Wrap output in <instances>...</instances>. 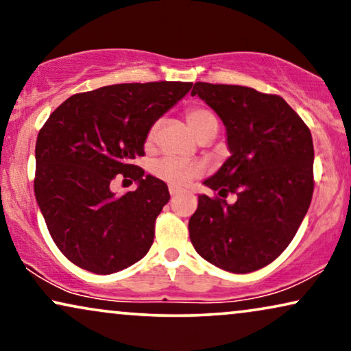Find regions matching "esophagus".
Segmentation results:
<instances>
[{
  "instance_id": "obj_1",
  "label": "esophagus",
  "mask_w": 351,
  "mask_h": 351,
  "mask_svg": "<svg viewBox=\"0 0 351 351\" xmlns=\"http://www.w3.org/2000/svg\"><path fill=\"white\" fill-rule=\"evenodd\" d=\"M169 193H171V196H176V195L180 193V190L177 189V186H174V185H169Z\"/></svg>"
}]
</instances>
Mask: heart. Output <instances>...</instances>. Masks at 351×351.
<instances>
[{"instance_id": "heart-1", "label": "heart", "mask_w": 351, "mask_h": 351, "mask_svg": "<svg viewBox=\"0 0 351 351\" xmlns=\"http://www.w3.org/2000/svg\"><path fill=\"white\" fill-rule=\"evenodd\" d=\"M186 121L198 137H203L208 132H217L219 128L217 118L214 117V113L203 107H191L186 110ZM156 129L158 123H153L148 129L145 138L148 145L155 141ZM152 171L158 179L165 180L167 184L174 186H186L191 180L198 179L204 169L203 165H199L198 161H186L176 156H162L153 162Z\"/></svg>"}]
</instances>
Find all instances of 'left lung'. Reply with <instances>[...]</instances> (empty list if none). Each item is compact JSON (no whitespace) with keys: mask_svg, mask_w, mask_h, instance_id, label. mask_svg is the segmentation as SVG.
Returning <instances> with one entry per match:
<instances>
[{"mask_svg":"<svg viewBox=\"0 0 351 351\" xmlns=\"http://www.w3.org/2000/svg\"><path fill=\"white\" fill-rule=\"evenodd\" d=\"M227 128L232 156L204 180L217 195L198 196L190 217L196 252L232 273L268 265L295 237L313 196L311 132L286 100L237 84L195 83ZM237 195L228 205L225 197Z\"/></svg>","mask_w":351,"mask_h":351,"instance_id":"1","label":"left lung"}]
</instances>
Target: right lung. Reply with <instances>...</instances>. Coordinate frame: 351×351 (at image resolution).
Masks as SVG:
<instances>
[{
  "mask_svg": "<svg viewBox=\"0 0 351 351\" xmlns=\"http://www.w3.org/2000/svg\"><path fill=\"white\" fill-rule=\"evenodd\" d=\"M191 86H104L71 95L40 129L35 196L56 246L71 263L108 275L148 252L171 196L165 182L143 176L132 160L145 155L148 129ZM119 173L137 181L138 190L114 197L109 184Z\"/></svg>",
  "mask_w": 351,
  "mask_h": 351,
  "instance_id": "right-lung-1",
  "label": "right lung"
}]
</instances>
